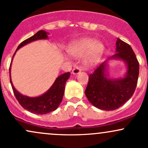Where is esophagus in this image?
Returning <instances> with one entry per match:
<instances>
[{"instance_id": "esophagus-1", "label": "esophagus", "mask_w": 148, "mask_h": 148, "mask_svg": "<svg viewBox=\"0 0 148 148\" xmlns=\"http://www.w3.org/2000/svg\"><path fill=\"white\" fill-rule=\"evenodd\" d=\"M81 72V69L79 68V67H74V68L72 69V74H79Z\"/></svg>"}]
</instances>
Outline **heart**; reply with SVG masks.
Here are the masks:
<instances>
[{
	"mask_svg": "<svg viewBox=\"0 0 148 148\" xmlns=\"http://www.w3.org/2000/svg\"><path fill=\"white\" fill-rule=\"evenodd\" d=\"M104 47L101 42L93 38H83L71 44L67 51L75 58L85 57V63L92 65L97 62L102 56Z\"/></svg>",
	"mask_w": 148,
	"mask_h": 148,
	"instance_id": "heart-1",
	"label": "heart"
}]
</instances>
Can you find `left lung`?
<instances>
[{"label": "left lung", "mask_w": 148, "mask_h": 148, "mask_svg": "<svg viewBox=\"0 0 148 148\" xmlns=\"http://www.w3.org/2000/svg\"><path fill=\"white\" fill-rule=\"evenodd\" d=\"M116 53L108 60H120L126 64L127 72L123 78L111 79L107 72L108 60L103 62L92 74L85 94L94 106L104 111H113L132 97L136 88L139 63L133 49L118 38Z\"/></svg>", "instance_id": "obj_1"}]
</instances>
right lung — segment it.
<instances>
[{
  "label": "right lung",
  "instance_id": "1",
  "mask_svg": "<svg viewBox=\"0 0 148 148\" xmlns=\"http://www.w3.org/2000/svg\"><path fill=\"white\" fill-rule=\"evenodd\" d=\"M48 34L49 33L45 30H40L37 33H35L33 36L30 37L27 40L22 42L18 45L16 51L13 55V57L14 56L15 53L18 49L23 46L38 40H47V39H48ZM12 61L10 66V84L12 85V88L14 95L16 97V99L18 100V103L21 104V106L25 110L30 111V113L39 115L47 114V113L56 110L62 100L65 84L70 76V72L64 73V74L57 77L51 87L43 95L39 97H30L23 95L18 92L13 86L11 79V74H10Z\"/></svg>",
  "mask_w": 148,
  "mask_h": 148
}]
</instances>
